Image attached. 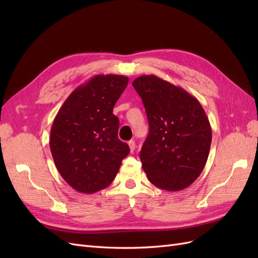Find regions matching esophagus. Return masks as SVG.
I'll return each instance as SVG.
<instances>
[{
    "instance_id": "1",
    "label": "esophagus",
    "mask_w": 258,
    "mask_h": 258,
    "mask_svg": "<svg viewBox=\"0 0 258 258\" xmlns=\"http://www.w3.org/2000/svg\"><path fill=\"white\" fill-rule=\"evenodd\" d=\"M128 145H129V148H130V152H131V153L134 152L135 148H136V143H135V141H132V140H131V141L128 142Z\"/></svg>"
}]
</instances>
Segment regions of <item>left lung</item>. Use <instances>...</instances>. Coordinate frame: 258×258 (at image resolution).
Masks as SVG:
<instances>
[{
    "instance_id": "obj_1",
    "label": "left lung",
    "mask_w": 258,
    "mask_h": 258,
    "mask_svg": "<svg viewBox=\"0 0 258 258\" xmlns=\"http://www.w3.org/2000/svg\"><path fill=\"white\" fill-rule=\"evenodd\" d=\"M144 104L150 132L140 152L152 184L177 191L191 185L204 170L212 129L199 101L179 86L156 75L132 82Z\"/></svg>"
}]
</instances>
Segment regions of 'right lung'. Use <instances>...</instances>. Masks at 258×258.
<instances>
[{"mask_svg": "<svg viewBox=\"0 0 258 258\" xmlns=\"http://www.w3.org/2000/svg\"><path fill=\"white\" fill-rule=\"evenodd\" d=\"M128 82L123 75L93 76L68 97L54 117L50 152L61 176L77 191L104 189L130 152L118 139L119 120L113 114Z\"/></svg>", "mask_w": 258, "mask_h": 258, "instance_id": "right-lung-1", "label": "right lung"}]
</instances>
